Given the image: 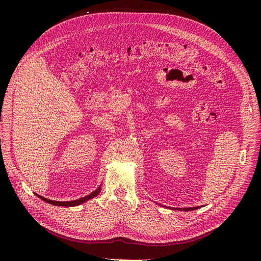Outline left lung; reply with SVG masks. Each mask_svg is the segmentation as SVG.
<instances>
[{
    "label": "left lung",
    "mask_w": 261,
    "mask_h": 261,
    "mask_svg": "<svg viewBox=\"0 0 261 261\" xmlns=\"http://www.w3.org/2000/svg\"><path fill=\"white\" fill-rule=\"evenodd\" d=\"M201 206H195V207H184V208H171V210H176V211H195V210H198ZM169 208V207H168Z\"/></svg>",
    "instance_id": "obj_1"
}]
</instances>
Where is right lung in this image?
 Here are the masks:
<instances>
[{"instance_id": "obj_1", "label": "right lung", "mask_w": 261, "mask_h": 261, "mask_svg": "<svg viewBox=\"0 0 261 261\" xmlns=\"http://www.w3.org/2000/svg\"><path fill=\"white\" fill-rule=\"evenodd\" d=\"M99 192H100V186H99L96 191H94L93 193H91L90 195H88L86 197L81 198V199H75V200H70V201H56V200H50V199L43 198V197L39 196L37 194H36V196L39 197L42 200H44V201H46V202H48V203H50V204H54V205H58V206H76V205H79V204H81V203L87 201L89 199H93L94 197L98 196Z\"/></svg>"}]
</instances>
